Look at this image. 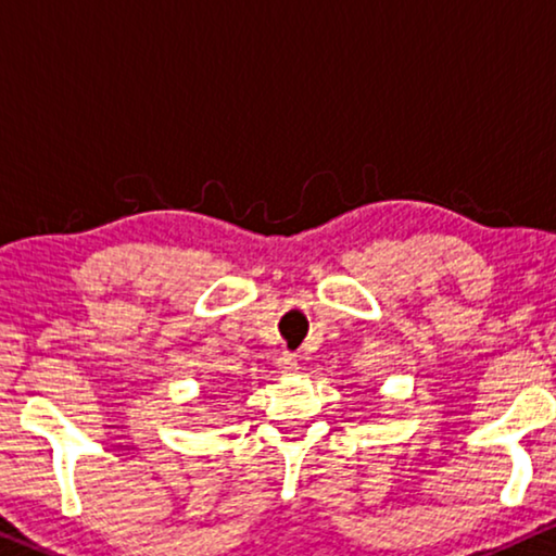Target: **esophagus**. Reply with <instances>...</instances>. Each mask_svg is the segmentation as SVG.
Returning a JSON list of instances; mask_svg holds the SVG:
<instances>
[{
	"label": "esophagus",
	"instance_id": "34e87169",
	"mask_svg": "<svg viewBox=\"0 0 556 556\" xmlns=\"http://www.w3.org/2000/svg\"><path fill=\"white\" fill-rule=\"evenodd\" d=\"M278 367H280V371H283V375H293V371L299 369V362H295L293 354H283V359L278 362Z\"/></svg>",
	"mask_w": 556,
	"mask_h": 556
}]
</instances>
